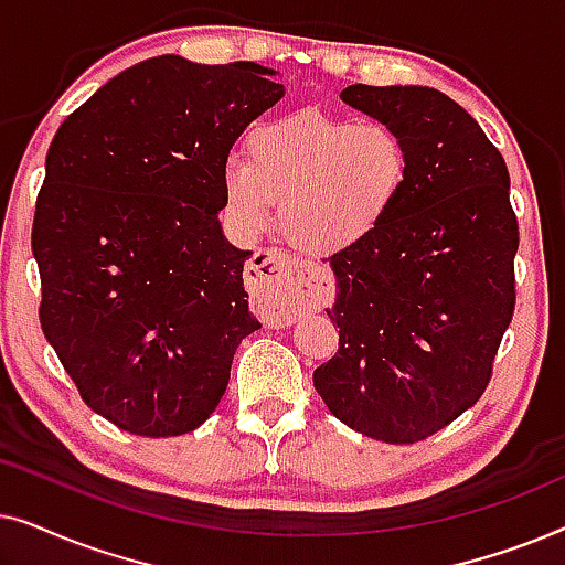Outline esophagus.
<instances>
[{"instance_id": "34e87169", "label": "esophagus", "mask_w": 565, "mask_h": 565, "mask_svg": "<svg viewBox=\"0 0 565 565\" xmlns=\"http://www.w3.org/2000/svg\"><path fill=\"white\" fill-rule=\"evenodd\" d=\"M252 288L267 298L275 319L292 321L300 313L327 306L331 280L319 267L303 265L280 249H259L246 267Z\"/></svg>"}]
</instances>
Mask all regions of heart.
Here are the masks:
<instances>
[{
    "mask_svg": "<svg viewBox=\"0 0 565 565\" xmlns=\"http://www.w3.org/2000/svg\"><path fill=\"white\" fill-rule=\"evenodd\" d=\"M246 161L223 167V198L244 234H259L280 200L285 234L300 249L339 254L373 238L412 180L404 136L383 120L303 110L259 122Z\"/></svg>",
    "mask_w": 565,
    "mask_h": 565,
    "instance_id": "obj_1",
    "label": "heart"
}]
</instances>
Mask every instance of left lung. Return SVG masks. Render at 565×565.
I'll use <instances>...</instances> for the list:
<instances>
[{
    "label": "left lung",
    "instance_id": "obj_1",
    "mask_svg": "<svg viewBox=\"0 0 565 565\" xmlns=\"http://www.w3.org/2000/svg\"><path fill=\"white\" fill-rule=\"evenodd\" d=\"M339 97L404 136L412 180L373 238L329 257L339 350L313 385L360 435L419 443L481 398L512 321L520 234L509 172L439 89L352 84Z\"/></svg>",
    "mask_w": 565,
    "mask_h": 565
}]
</instances>
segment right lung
I'll return each instance as SVG.
<instances>
[{"instance_id": "right-lung-1", "label": "right lung", "mask_w": 565, "mask_h": 565, "mask_svg": "<svg viewBox=\"0 0 565 565\" xmlns=\"http://www.w3.org/2000/svg\"><path fill=\"white\" fill-rule=\"evenodd\" d=\"M254 61L146 58L68 115L45 157L33 254L41 327L84 404L130 435L215 412L249 311L252 252L223 236V167L285 95Z\"/></svg>"}]
</instances>
